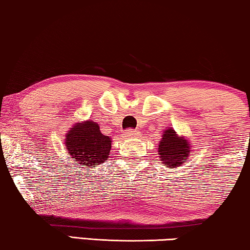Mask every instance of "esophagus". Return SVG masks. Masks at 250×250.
Returning <instances> with one entry per match:
<instances>
[{
    "label": "esophagus",
    "instance_id": "obj_1",
    "mask_svg": "<svg viewBox=\"0 0 250 250\" xmlns=\"http://www.w3.org/2000/svg\"><path fill=\"white\" fill-rule=\"evenodd\" d=\"M124 135L127 136V138H135L138 135V131H135V129H128V131L125 132Z\"/></svg>",
    "mask_w": 250,
    "mask_h": 250
}]
</instances>
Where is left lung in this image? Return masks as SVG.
Returning a JSON list of instances; mask_svg holds the SVG:
<instances>
[{
  "mask_svg": "<svg viewBox=\"0 0 250 250\" xmlns=\"http://www.w3.org/2000/svg\"><path fill=\"white\" fill-rule=\"evenodd\" d=\"M191 143L179 136L172 127L166 128L163 133L162 141L159 143L158 155L162 163L166 164V167L177 168L182 165L184 160L188 159L191 152Z\"/></svg>",
  "mask_w": 250,
  "mask_h": 250,
  "instance_id": "8db88e82",
  "label": "left lung"
}]
</instances>
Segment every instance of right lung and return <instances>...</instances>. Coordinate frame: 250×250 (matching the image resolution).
<instances>
[{"instance_id": "obj_1", "label": "right lung", "mask_w": 250, "mask_h": 250, "mask_svg": "<svg viewBox=\"0 0 250 250\" xmlns=\"http://www.w3.org/2000/svg\"><path fill=\"white\" fill-rule=\"evenodd\" d=\"M66 150L69 158L81 165L97 167L107 160L111 149V140L100 132V126L93 121L74 124L66 134Z\"/></svg>"}]
</instances>
